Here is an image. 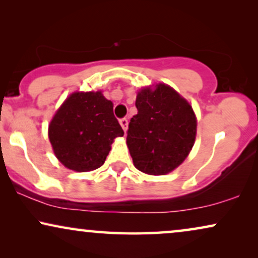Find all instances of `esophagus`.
<instances>
[{
  "mask_svg": "<svg viewBox=\"0 0 258 258\" xmlns=\"http://www.w3.org/2000/svg\"><path fill=\"white\" fill-rule=\"evenodd\" d=\"M119 124H121L123 130H124V132H126V129H128V119H126V118H121V119H119Z\"/></svg>",
  "mask_w": 258,
  "mask_h": 258,
  "instance_id": "34e87169",
  "label": "esophagus"
}]
</instances>
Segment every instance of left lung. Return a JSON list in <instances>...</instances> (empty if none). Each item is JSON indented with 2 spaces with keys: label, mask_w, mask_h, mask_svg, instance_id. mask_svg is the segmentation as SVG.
I'll use <instances>...</instances> for the list:
<instances>
[{
  "label": "left lung",
  "mask_w": 258,
  "mask_h": 258,
  "mask_svg": "<svg viewBox=\"0 0 258 258\" xmlns=\"http://www.w3.org/2000/svg\"><path fill=\"white\" fill-rule=\"evenodd\" d=\"M137 114L130 119L126 144L134 165L149 175L177 168L191 150L196 117L191 105L167 84L144 88L136 97Z\"/></svg>",
  "instance_id": "left-lung-1"
}]
</instances>
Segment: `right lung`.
<instances>
[{
  "mask_svg": "<svg viewBox=\"0 0 258 258\" xmlns=\"http://www.w3.org/2000/svg\"><path fill=\"white\" fill-rule=\"evenodd\" d=\"M123 135L112 103L101 91L70 95L49 125L56 157L64 167L80 172L103 165L114 139Z\"/></svg>",
  "mask_w": 258,
  "mask_h": 258,
  "instance_id": "add662e5",
  "label": "right lung"
}]
</instances>
